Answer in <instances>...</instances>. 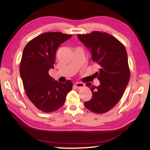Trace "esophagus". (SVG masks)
Wrapping results in <instances>:
<instances>
[{"label": "esophagus", "mask_w": 150, "mask_h": 150, "mask_svg": "<svg viewBox=\"0 0 150 150\" xmlns=\"http://www.w3.org/2000/svg\"><path fill=\"white\" fill-rule=\"evenodd\" d=\"M75 87L77 88V89H80V88H83L84 86V84L82 83H76L75 84Z\"/></svg>", "instance_id": "esophagus-1"}]
</instances>
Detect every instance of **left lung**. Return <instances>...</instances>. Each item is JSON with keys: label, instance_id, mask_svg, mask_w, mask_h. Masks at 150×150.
<instances>
[{"label": "left lung", "instance_id": "8db88e82", "mask_svg": "<svg viewBox=\"0 0 150 150\" xmlns=\"http://www.w3.org/2000/svg\"><path fill=\"white\" fill-rule=\"evenodd\" d=\"M78 38L91 51L93 61L101 67L94 74L99 80V86L86 84L93 96L84 106L98 114L106 112L119 102L129 81L126 49L118 40L106 33L94 31L78 34Z\"/></svg>", "mask_w": 150, "mask_h": 150}]
</instances>
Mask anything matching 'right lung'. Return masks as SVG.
<instances>
[{
    "mask_svg": "<svg viewBox=\"0 0 150 150\" xmlns=\"http://www.w3.org/2000/svg\"><path fill=\"white\" fill-rule=\"evenodd\" d=\"M72 35L59 32L46 33L35 37L24 49L20 64V74L29 100L39 110L51 112L64 104L72 83H59L49 74L54 68L56 51L61 44Z\"/></svg>",
    "mask_w": 150,
    "mask_h": 150,
    "instance_id": "right-lung-1",
    "label": "right lung"
}]
</instances>
